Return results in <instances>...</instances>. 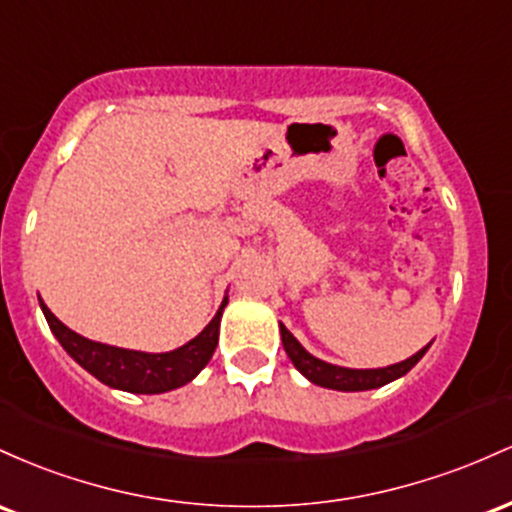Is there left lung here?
<instances>
[{
	"instance_id": "left-lung-1",
	"label": "left lung",
	"mask_w": 512,
	"mask_h": 512,
	"mask_svg": "<svg viewBox=\"0 0 512 512\" xmlns=\"http://www.w3.org/2000/svg\"><path fill=\"white\" fill-rule=\"evenodd\" d=\"M280 338H283L287 358L292 360V365H295L309 382L319 384V387H326V389H338V392H365V389H377V387H384V384L399 380V377H404L430 348L428 343V346L418 350L416 355H411V358L401 360V363L389 365V367H377V370H350V367H338L314 358L312 353H307V350L300 346V341H297V338L292 336L283 324H280Z\"/></svg>"
}]
</instances>
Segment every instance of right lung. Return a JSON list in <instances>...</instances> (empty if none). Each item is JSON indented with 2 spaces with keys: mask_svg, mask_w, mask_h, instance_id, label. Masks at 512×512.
I'll return each mask as SVG.
<instances>
[{
  "mask_svg": "<svg viewBox=\"0 0 512 512\" xmlns=\"http://www.w3.org/2000/svg\"><path fill=\"white\" fill-rule=\"evenodd\" d=\"M38 302L45 319H48L50 331L55 333L60 346L70 353V358H74V363L82 365L86 372H91L96 380L108 384V387L132 394H164L191 382L210 363L212 353H215L217 338H220L222 309L227 307L225 297L210 324L186 346L169 350V353H142V350L116 348L89 341V338L79 336L77 331L67 329L45 307L40 297Z\"/></svg>",
  "mask_w": 512,
  "mask_h": 512,
  "instance_id": "right-lung-1",
  "label": "right lung"
}]
</instances>
